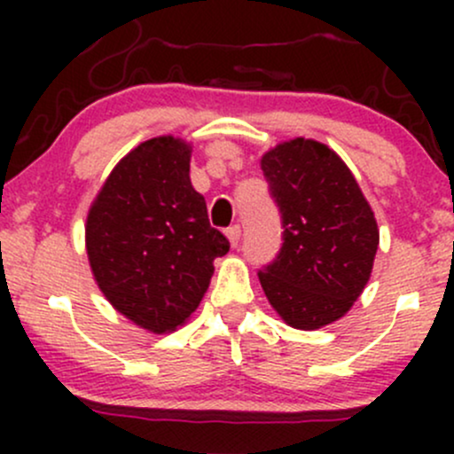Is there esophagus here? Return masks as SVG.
Wrapping results in <instances>:
<instances>
[{"instance_id": "esophagus-1", "label": "esophagus", "mask_w": 454, "mask_h": 454, "mask_svg": "<svg viewBox=\"0 0 454 454\" xmlns=\"http://www.w3.org/2000/svg\"><path fill=\"white\" fill-rule=\"evenodd\" d=\"M226 237H228V241H231L232 247H237L239 239H241V226H239V223H234V226L226 228Z\"/></svg>"}]
</instances>
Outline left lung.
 <instances>
[{
	"mask_svg": "<svg viewBox=\"0 0 454 454\" xmlns=\"http://www.w3.org/2000/svg\"><path fill=\"white\" fill-rule=\"evenodd\" d=\"M281 213V249L258 273L286 325L314 331L350 309L367 286L380 232L350 168L326 145L294 138L260 160Z\"/></svg>",
	"mask_w": 454,
	"mask_h": 454,
	"instance_id": "left-lung-1",
	"label": "left lung"
}]
</instances>
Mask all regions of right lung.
Segmentation results:
<instances>
[{
	"mask_svg": "<svg viewBox=\"0 0 454 454\" xmlns=\"http://www.w3.org/2000/svg\"><path fill=\"white\" fill-rule=\"evenodd\" d=\"M190 155L181 138L145 140L114 166L87 215V256L104 296L158 335L194 314L213 260L231 249L192 187Z\"/></svg>",
	"mask_w": 454,
	"mask_h": 454,
	"instance_id": "1",
	"label": "right lung"
}]
</instances>
